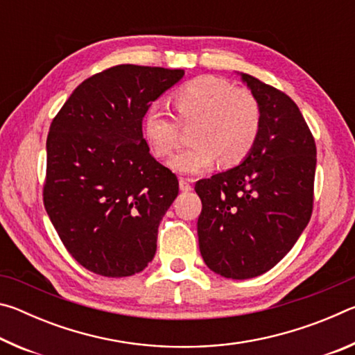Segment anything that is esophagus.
Masks as SVG:
<instances>
[{
  "label": "esophagus",
  "instance_id": "34e87169",
  "mask_svg": "<svg viewBox=\"0 0 355 355\" xmlns=\"http://www.w3.org/2000/svg\"><path fill=\"white\" fill-rule=\"evenodd\" d=\"M180 189H182L183 192H189V191H192V184H191L189 180H186V178H180Z\"/></svg>",
  "mask_w": 355,
  "mask_h": 355
}]
</instances>
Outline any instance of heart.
Masks as SVG:
<instances>
[{"label":"heart","mask_w":355,"mask_h":355,"mask_svg":"<svg viewBox=\"0 0 355 355\" xmlns=\"http://www.w3.org/2000/svg\"><path fill=\"white\" fill-rule=\"evenodd\" d=\"M172 103L180 123H195L191 146L169 161L172 171L196 175L213 167L219 158L222 166H235L255 147L261 130V105L249 87L203 75L178 87ZM142 133L158 158H167L180 142L175 117L158 101L144 112Z\"/></svg>","instance_id":"obj_1"}]
</instances>
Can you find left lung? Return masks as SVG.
Masks as SVG:
<instances>
[{"instance_id": "left-lung-1", "label": "left lung", "mask_w": 355, "mask_h": 355, "mask_svg": "<svg viewBox=\"0 0 355 355\" xmlns=\"http://www.w3.org/2000/svg\"><path fill=\"white\" fill-rule=\"evenodd\" d=\"M261 105V130L241 164L196 183L203 261L227 279L272 269L296 244L313 209L316 146L297 105L241 73Z\"/></svg>"}]
</instances>
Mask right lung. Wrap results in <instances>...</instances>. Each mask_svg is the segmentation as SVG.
I'll return each mask as SVG.
<instances>
[{"instance_id":"add662e5","label":"right lung","mask_w":355,"mask_h":355,"mask_svg":"<svg viewBox=\"0 0 355 355\" xmlns=\"http://www.w3.org/2000/svg\"><path fill=\"white\" fill-rule=\"evenodd\" d=\"M184 70L122 64L84 80L50 125L44 205L89 271L128 277L153 260L178 180L152 155L144 112Z\"/></svg>"}]
</instances>
